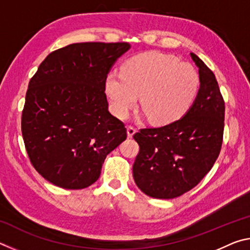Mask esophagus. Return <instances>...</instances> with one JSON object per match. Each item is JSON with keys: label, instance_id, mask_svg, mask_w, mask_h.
<instances>
[{"label": "esophagus", "instance_id": "esophagus-1", "mask_svg": "<svg viewBox=\"0 0 250 250\" xmlns=\"http://www.w3.org/2000/svg\"><path fill=\"white\" fill-rule=\"evenodd\" d=\"M135 132H137V130H135V128H133V126L129 125L128 128H126V133H128V137L129 138H132Z\"/></svg>", "mask_w": 250, "mask_h": 250}]
</instances>
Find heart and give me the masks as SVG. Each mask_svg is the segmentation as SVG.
<instances>
[{"instance_id":"1","label":"heart","mask_w":250,"mask_h":250,"mask_svg":"<svg viewBox=\"0 0 250 250\" xmlns=\"http://www.w3.org/2000/svg\"><path fill=\"white\" fill-rule=\"evenodd\" d=\"M200 88L196 69L171 55L150 52L122 65L120 76L109 74L104 92L110 109L125 119L140 96L141 107L155 125H168L183 117Z\"/></svg>"}]
</instances>
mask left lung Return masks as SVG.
Instances as JSON below:
<instances>
[{"mask_svg": "<svg viewBox=\"0 0 250 250\" xmlns=\"http://www.w3.org/2000/svg\"><path fill=\"white\" fill-rule=\"evenodd\" d=\"M189 55L200 75V89L191 108L180 120L133 135L140 146L133 179L154 198L170 200L195 188L221 152L225 103L213 71L195 54Z\"/></svg>", "mask_w": 250, "mask_h": 250, "instance_id": "1", "label": "left lung"}]
</instances>
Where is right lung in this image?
I'll return each mask as SVG.
<instances>
[{
    "mask_svg": "<svg viewBox=\"0 0 250 250\" xmlns=\"http://www.w3.org/2000/svg\"><path fill=\"white\" fill-rule=\"evenodd\" d=\"M128 43H76L55 50L28 83L22 134L33 167L67 189L99 179L105 156L126 139L108 110L104 80Z\"/></svg>",
    "mask_w": 250,
    "mask_h": 250,
    "instance_id": "obj_1",
    "label": "right lung"
}]
</instances>
